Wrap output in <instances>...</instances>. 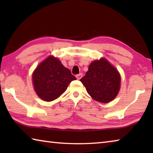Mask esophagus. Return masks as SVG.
I'll use <instances>...</instances> for the list:
<instances>
[{
  "instance_id": "obj_1",
  "label": "esophagus",
  "mask_w": 153,
  "mask_h": 153,
  "mask_svg": "<svg viewBox=\"0 0 153 153\" xmlns=\"http://www.w3.org/2000/svg\"><path fill=\"white\" fill-rule=\"evenodd\" d=\"M82 76H83V74H77V75L76 77H77V79H80L82 77Z\"/></svg>"
}]
</instances>
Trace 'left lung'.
Wrapping results in <instances>:
<instances>
[{"label": "left lung", "instance_id": "obj_1", "mask_svg": "<svg viewBox=\"0 0 153 153\" xmlns=\"http://www.w3.org/2000/svg\"><path fill=\"white\" fill-rule=\"evenodd\" d=\"M80 81L93 99L107 103L117 95L121 77L116 68L106 59H101L91 63L86 76Z\"/></svg>", "mask_w": 153, "mask_h": 153}]
</instances>
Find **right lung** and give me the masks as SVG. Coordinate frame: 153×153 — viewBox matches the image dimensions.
<instances>
[{"mask_svg":"<svg viewBox=\"0 0 153 153\" xmlns=\"http://www.w3.org/2000/svg\"><path fill=\"white\" fill-rule=\"evenodd\" d=\"M32 79L38 97L45 101H52L60 97L76 77L58 59L50 56L36 67Z\"/></svg>","mask_w":153,"mask_h":153,"instance_id":"right-lung-1","label":"right lung"}]
</instances>
